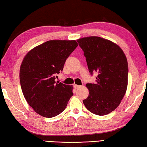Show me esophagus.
Masks as SVG:
<instances>
[{"label": "esophagus", "mask_w": 147, "mask_h": 147, "mask_svg": "<svg viewBox=\"0 0 147 147\" xmlns=\"http://www.w3.org/2000/svg\"><path fill=\"white\" fill-rule=\"evenodd\" d=\"M73 86H74V88H75V89H78V88H79L81 86H80V85H76V84H74V85H73Z\"/></svg>", "instance_id": "34e87169"}]
</instances>
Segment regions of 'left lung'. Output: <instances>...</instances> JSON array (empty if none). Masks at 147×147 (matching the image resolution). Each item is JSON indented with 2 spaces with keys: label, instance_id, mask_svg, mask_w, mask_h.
Returning <instances> with one entry per match:
<instances>
[{
  "label": "left lung",
  "instance_id": "8db88e82",
  "mask_svg": "<svg viewBox=\"0 0 147 147\" xmlns=\"http://www.w3.org/2000/svg\"><path fill=\"white\" fill-rule=\"evenodd\" d=\"M84 52L90 73L97 72L95 83H87L86 108L92 113L104 115L114 111L123 98L127 86L128 64L119 47L98 36L77 40Z\"/></svg>",
  "mask_w": 147,
  "mask_h": 147
}]
</instances>
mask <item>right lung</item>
Wrapping results in <instances>:
<instances>
[{"label":"right lung","mask_w":147,"mask_h":147,"mask_svg":"<svg viewBox=\"0 0 147 147\" xmlns=\"http://www.w3.org/2000/svg\"><path fill=\"white\" fill-rule=\"evenodd\" d=\"M78 45L76 40H49L31 50L22 62V92L31 107L43 117L61 114L73 95V86L55 82V78Z\"/></svg>","instance_id":"obj_1"}]
</instances>
